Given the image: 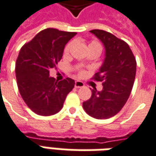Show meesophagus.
<instances>
[{"label":"esophagus","mask_w":156,"mask_h":156,"mask_svg":"<svg viewBox=\"0 0 156 156\" xmlns=\"http://www.w3.org/2000/svg\"><path fill=\"white\" fill-rule=\"evenodd\" d=\"M75 88H83V86H84V84H83V83L81 81H75Z\"/></svg>","instance_id":"34e87169"}]
</instances>
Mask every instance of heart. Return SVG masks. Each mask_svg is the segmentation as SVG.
<instances>
[{
	"label": "heart",
	"instance_id": "b5f03b06",
	"mask_svg": "<svg viewBox=\"0 0 156 156\" xmlns=\"http://www.w3.org/2000/svg\"><path fill=\"white\" fill-rule=\"evenodd\" d=\"M89 46H98V47H100V48H101L100 44H99L98 42H97V41H92L91 43L89 44ZM72 47H73V42H69V43L66 46V48H65L64 49L65 53H68V51L71 50Z\"/></svg>",
	"mask_w": 156,
	"mask_h": 156
}]
</instances>
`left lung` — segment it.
I'll return each instance as SVG.
<instances>
[{
	"mask_svg": "<svg viewBox=\"0 0 156 156\" xmlns=\"http://www.w3.org/2000/svg\"><path fill=\"white\" fill-rule=\"evenodd\" d=\"M90 32L105 47V60L94 78L104 83L102 91L92 89L91 98L83 103V107L91 117L106 119L117 115L127 102L135 78L136 61L123 40L103 30Z\"/></svg>",
	"mask_w": 156,
	"mask_h": 156,
	"instance_id": "obj_1",
	"label": "left lung"
}]
</instances>
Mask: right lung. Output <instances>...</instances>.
Listing matches in <instances>:
<instances>
[{
  "mask_svg": "<svg viewBox=\"0 0 156 156\" xmlns=\"http://www.w3.org/2000/svg\"><path fill=\"white\" fill-rule=\"evenodd\" d=\"M76 32L48 28L41 31L20 50L16 62V77L20 94L37 115L49 116L63 106L68 93L74 88L73 79L58 82L49 70L62 58L65 45Z\"/></svg>",
  "mask_w": 156,
  "mask_h": 156,
  "instance_id": "obj_1",
  "label": "right lung"
}]
</instances>
